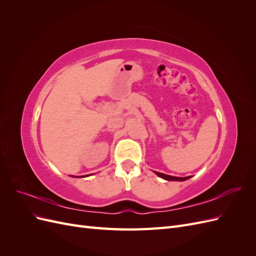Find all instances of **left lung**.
Masks as SVG:
<instances>
[{
    "instance_id": "obj_1",
    "label": "left lung",
    "mask_w": 256,
    "mask_h": 256,
    "mask_svg": "<svg viewBox=\"0 0 256 256\" xmlns=\"http://www.w3.org/2000/svg\"><path fill=\"white\" fill-rule=\"evenodd\" d=\"M156 174L158 176H160L161 178H164V180H177V182H184L186 180H189L190 176L188 177H175V176H170V175H166V174H164V173H159V172H156Z\"/></svg>"
}]
</instances>
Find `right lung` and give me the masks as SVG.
<instances>
[{"label": "right lung", "mask_w": 256, "mask_h": 256, "mask_svg": "<svg viewBox=\"0 0 256 256\" xmlns=\"http://www.w3.org/2000/svg\"><path fill=\"white\" fill-rule=\"evenodd\" d=\"M85 176H88V175H85Z\"/></svg>", "instance_id": "right-lung-1"}]
</instances>
